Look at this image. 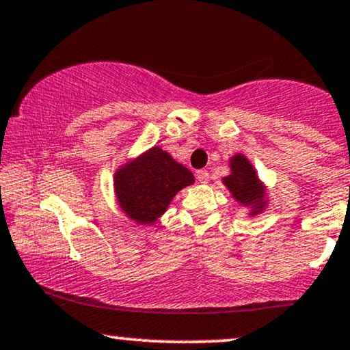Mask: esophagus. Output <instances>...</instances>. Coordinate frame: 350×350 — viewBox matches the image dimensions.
<instances>
[{
    "label": "esophagus",
    "mask_w": 350,
    "mask_h": 350,
    "mask_svg": "<svg viewBox=\"0 0 350 350\" xmlns=\"http://www.w3.org/2000/svg\"><path fill=\"white\" fill-rule=\"evenodd\" d=\"M196 178H198L199 183H202V185L208 183V174H207V170H198V172H196Z\"/></svg>",
    "instance_id": "obj_1"
}]
</instances>
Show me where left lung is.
<instances>
[{
    "label": "left lung",
    "mask_w": 350,
    "mask_h": 350,
    "mask_svg": "<svg viewBox=\"0 0 350 350\" xmlns=\"http://www.w3.org/2000/svg\"><path fill=\"white\" fill-rule=\"evenodd\" d=\"M230 174L221 178V183L226 186L231 198L239 206L247 207V215L258 217L270 204L269 191L264 181L258 178L256 167L241 152H236L228 159Z\"/></svg>",
    "instance_id": "left-lung-1"
}]
</instances>
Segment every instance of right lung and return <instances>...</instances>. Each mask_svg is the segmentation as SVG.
Returning a JSON list of instances; mask_svg holds the SVG:
<instances>
[{
	"label": "right lung",
	"instance_id": "add662e5",
	"mask_svg": "<svg viewBox=\"0 0 350 350\" xmlns=\"http://www.w3.org/2000/svg\"><path fill=\"white\" fill-rule=\"evenodd\" d=\"M194 175L162 148L152 146L116 169L114 193L120 211L136 225L151 226Z\"/></svg>",
	"mask_w": 350,
	"mask_h": 350
}]
</instances>
